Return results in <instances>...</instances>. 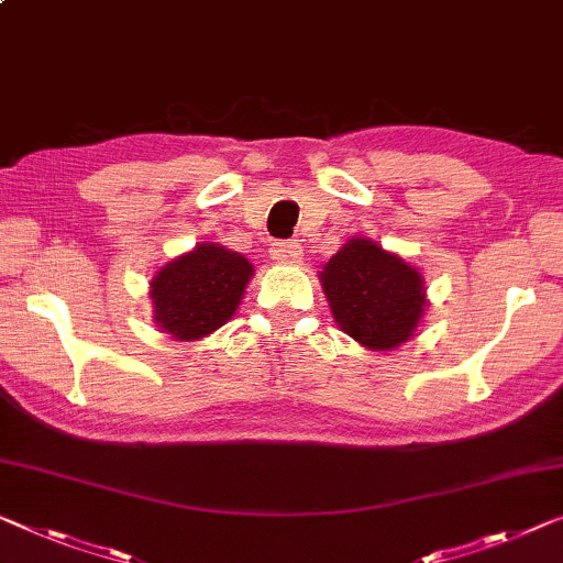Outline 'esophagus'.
Masks as SVG:
<instances>
[{
	"instance_id": "obj_1",
	"label": "esophagus",
	"mask_w": 563,
	"mask_h": 563,
	"mask_svg": "<svg viewBox=\"0 0 563 563\" xmlns=\"http://www.w3.org/2000/svg\"><path fill=\"white\" fill-rule=\"evenodd\" d=\"M271 257L275 263L283 265H296L300 263V245L298 242H275L271 247Z\"/></svg>"
}]
</instances>
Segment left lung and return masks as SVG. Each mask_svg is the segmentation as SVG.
Instances as JSON below:
<instances>
[{
    "label": "left lung",
    "mask_w": 563,
    "mask_h": 563,
    "mask_svg": "<svg viewBox=\"0 0 563 563\" xmlns=\"http://www.w3.org/2000/svg\"><path fill=\"white\" fill-rule=\"evenodd\" d=\"M333 321L368 351H394L412 339L424 316L422 273L374 240H346L318 273Z\"/></svg>",
    "instance_id": "left-lung-1"
}]
</instances>
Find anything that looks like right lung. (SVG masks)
<instances>
[{"mask_svg": "<svg viewBox=\"0 0 563 563\" xmlns=\"http://www.w3.org/2000/svg\"><path fill=\"white\" fill-rule=\"evenodd\" d=\"M255 267L217 242L169 260L148 283L154 323L176 341H201L222 329L240 308Z\"/></svg>", "mask_w": 563, "mask_h": 563, "instance_id": "obj_1", "label": "right lung"}]
</instances>
